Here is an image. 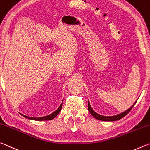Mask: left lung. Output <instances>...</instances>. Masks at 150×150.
<instances>
[{"label": "left lung", "instance_id": "1", "mask_svg": "<svg viewBox=\"0 0 150 150\" xmlns=\"http://www.w3.org/2000/svg\"><path fill=\"white\" fill-rule=\"evenodd\" d=\"M137 100L136 101V102L134 103V104L132 105V106L129 108L128 110H127L126 111H125L124 112L121 113V114H117L116 115V116H102V115L100 114H97L96 112H95L93 109L92 108L91 105L90 104V102L88 101V110H89V112L90 114H92V116L95 117L96 119L97 120H102V121H107V122H113V121H116V120H118L122 119V117H124L125 116H126V115L128 114V113L130 112V110L132 109V108L134 107V105L136 104V103L137 102Z\"/></svg>", "mask_w": 150, "mask_h": 150}]
</instances>
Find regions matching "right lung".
Here are the masks:
<instances>
[{
	"label": "right lung",
	"instance_id": "obj_1",
	"mask_svg": "<svg viewBox=\"0 0 150 150\" xmlns=\"http://www.w3.org/2000/svg\"><path fill=\"white\" fill-rule=\"evenodd\" d=\"M62 103L60 104V106H59L58 108L56 110L55 112H54L52 114L48 115V116H44V117H28L27 116H25V115H23V114H21L22 116H24V117H26V118H28V119H30V120H36V121H45V120H53L54 117L57 116V115L60 113L61 109H62Z\"/></svg>",
	"mask_w": 150,
	"mask_h": 150
}]
</instances>
